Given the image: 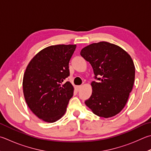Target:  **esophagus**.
Here are the masks:
<instances>
[{"label": "esophagus", "instance_id": "34e87169", "mask_svg": "<svg viewBox=\"0 0 151 151\" xmlns=\"http://www.w3.org/2000/svg\"><path fill=\"white\" fill-rule=\"evenodd\" d=\"M76 90H77V91L78 92V91H80V90H81V88H82V86H76Z\"/></svg>", "mask_w": 151, "mask_h": 151}]
</instances>
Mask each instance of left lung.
Returning <instances> with one entry per match:
<instances>
[{"label":"left lung","instance_id":"8db88e82","mask_svg":"<svg viewBox=\"0 0 151 151\" xmlns=\"http://www.w3.org/2000/svg\"><path fill=\"white\" fill-rule=\"evenodd\" d=\"M81 55L92 65L98 81L91 83L92 95L85 104L98 116H115L125 107L133 89L135 68L132 59L122 47L106 42L86 46Z\"/></svg>","mask_w":151,"mask_h":151}]
</instances>
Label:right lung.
<instances>
[{"label": "right lung", "mask_w": 151, "mask_h": 151, "mask_svg": "<svg viewBox=\"0 0 151 151\" xmlns=\"http://www.w3.org/2000/svg\"><path fill=\"white\" fill-rule=\"evenodd\" d=\"M76 47L49 46L33 57L24 73L22 86L26 104L45 122L61 118L73 96L72 84L64 81L70 75L68 63Z\"/></svg>", "instance_id": "1"}]
</instances>
